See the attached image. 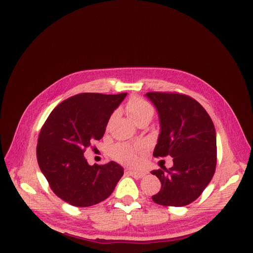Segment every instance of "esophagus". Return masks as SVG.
<instances>
[{
    "label": "esophagus",
    "instance_id": "esophagus-1",
    "mask_svg": "<svg viewBox=\"0 0 253 253\" xmlns=\"http://www.w3.org/2000/svg\"><path fill=\"white\" fill-rule=\"evenodd\" d=\"M129 175H131V176H133V177L134 178H136V179H139V178H142L143 177V176L145 175V174H147V173H145V172H139V171H128L127 172Z\"/></svg>",
    "mask_w": 253,
    "mask_h": 253
}]
</instances>
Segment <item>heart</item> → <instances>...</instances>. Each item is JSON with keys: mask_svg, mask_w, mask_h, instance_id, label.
I'll use <instances>...</instances> for the list:
<instances>
[{"mask_svg": "<svg viewBox=\"0 0 253 253\" xmlns=\"http://www.w3.org/2000/svg\"><path fill=\"white\" fill-rule=\"evenodd\" d=\"M126 112L136 124L143 119H152L154 116L153 106L148 101L136 97L128 100L126 104ZM142 149V144L131 147L126 143H117L112 149V156L120 163L133 166L138 164L139 159L137 157V151H140Z\"/></svg>", "mask_w": 253, "mask_h": 253, "instance_id": "heart-1", "label": "heart"}]
</instances>
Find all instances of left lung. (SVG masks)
<instances>
[{"instance_id":"1","label":"left lung","mask_w":253,"mask_h":253,"mask_svg":"<svg viewBox=\"0 0 253 253\" xmlns=\"http://www.w3.org/2000/svg\"><path fill=\"white\" fill-rule=\"evenodd\" d=\"M145 97L156 108L160 126L153 155L173 158L170 169L151 172L162 182L152 200L163 206H187L203 193L215 171V127L206 110L189 96L147 93Z\"/></svg>"}]
</instances>
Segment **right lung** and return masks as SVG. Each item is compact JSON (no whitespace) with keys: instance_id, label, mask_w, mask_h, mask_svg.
<instances>
[{"instance_id":"right-lung-1","label":"right lung","mask_w":253,"mask_h":253,"mask_svg":"<svg viewBox=\"0 0 253 253\" xmlns=\"http://www.w3.org/2000/svg\"><path fill=\"white\" fill-rule=\"evenodd\" d=\"M127 94L82 93L66 99L49 114L37 145L40 170L61 200L89 207L106 200L124 175L115 162L87 164L84 152L101 139L111 115Z\"/></svg>"}]
</instances>
